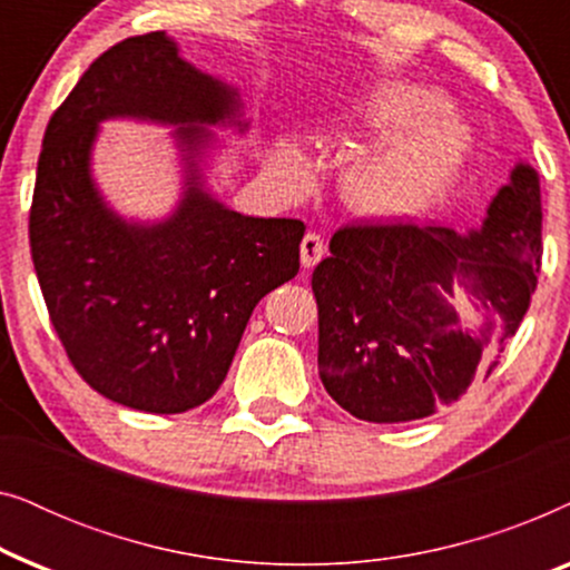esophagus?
Returning a JSON list of instances; mask_svg holds the SVG:
<instances>
[{"label":"esophagus","instance_id":"esophagus-1","mask_svg":"<svg viewBox=\"0 0 570 570\" xmlns=\"http://www.w3.org/2000/svg\"><path fill=\"white\" fill-rule=\"evenodd\" d=\"M324 256V240L318 233H306L301 240V264L303 267H314Z\"/></svg>","mask_w":570,"mask_h":570}]
</instances>
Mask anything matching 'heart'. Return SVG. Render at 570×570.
I'll return each instance as SVG.
<instances>
[{"label": "heart", "mask_w": 570, "mask_h": 570, "mask_svg": "<svg viewBox=\"0 0 570 570\" xmlns=\"http://www.w3.org/2000/svg\"><path fill=\"white\" fill-rule=\"evenodd\" d=\"M441 96L417 82H389L355 106V127L381 135L345 163L340 194L363 217H407L443 197L462 170L472 129L462 116L439 106ZM269 174L285 194L311 186L303 150L279 137L269 153Z\"/></svg>", "instance_id": "heart-1"}]
</instances>
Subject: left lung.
I'll list each match as a JSON object with an SVG mask.
<instances>
[{"instance_id": "left-lung-1", "label": "left lung", "mask_w": 570, "mask_h": 570, "mask_svg": "<svg viewBox=\"0 0 570 570\" xmlns=\"http://www.w3.org/2000/svg\"><path fill=\"white\" fill-rule=\"evenodd\" d=\"M330 252L311 275L324 389L368 423L431 417L462 400L527 314L542 252L540 176L519 160L480 228L350 225ZM459 286L483 306L474 331L448 303Z\"/></svg>"}]
</instances>
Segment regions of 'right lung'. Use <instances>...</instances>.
<instances>
[{
	"mask_svg": "<svg viewBox=\"0 0 570 570\" xmlns=\"http://www.w3.org/2000/svg\"><path fill=\"white\" fill-rule=\"evenodd\" d=\"M114 118L175 129L183 191L158 222L124 218L91 153ZM238 88L181 57L166 30L116 43L51 116L30 207V252L51 324L80 376L124 407L176 415L228 376L248 316L298 275L306 225L252 217L209 189L223 142L246 135Z\"/></svg>",
	"mask_w": 570,
	"mask_h": 570,
	"instance_id": "1",
	"label": "right lung"
}]
</instances>
